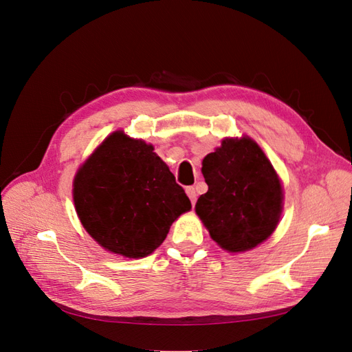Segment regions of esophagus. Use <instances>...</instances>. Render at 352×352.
Masks as SVG:
<instances>
[{
	"label": "esophagus",
	"instance_id": "esophagus-1",
	"mask_svg": "<svg viewBox=\"0 0 352 352\" xmlns=\"http://www.w3.org/2000/svg\"><path fill=\"white\" fill-rule=\"evenodd\" d=\"M186 193L188 196V199H190L192 205H195L196 204V190H195V187H187L186 188Z\"/></svg>",
	"mask_w": 352,
	"mask_h": 352
}]
</instances>
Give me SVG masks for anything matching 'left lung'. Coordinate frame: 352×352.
<instances>
[{
	"instance_id": "left-lung-1",
	"label": "left lung",
	"mask_w": 352,
	"mask_h": 352,
	"mask_svg": "<svg viewBox=\"0 0 352 352\" xmlns=\"http://www.w3.org/2000/svg\"><path fill=\"white\" fill-rule=\"evenodd\" d=\"M208 192L195 211L217 245L245 253L270 238L284 210L283 182L258 144L248 137H226L202 160Z\"/></svg>"
}]
</instances>
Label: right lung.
I'll return each instance as SVG.
<instances>
[{"mask_svg": "<svg viewBox=\"0 0 352 352\" xmlns=\"http://www.w3.org/2000/svg\"><path fill=\"white\" fill-rule=\"evenodd\" d=\"M85 230L108 253L142 258L162 245L192 204L153 144L119 129L99 144L73 179Z\"/></svg>", "mask_w": 352, "mask_h": 352, "instance_id": "obj_1", "label": "right lung"}]
</instances>
